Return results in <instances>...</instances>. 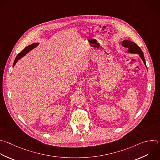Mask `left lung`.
Here are the masks:
<instances>
[{
  "label": "left lung",
  "instance_id": "8db88e82",
  "mask_svg": "<svg viewBox=\"0 0 160 160\" xmlns=\"http://www.w3.org/2000/svg\"><path fill=\"white\" fill-rule=\"evenodd\" d=\"M122 45L128 48V52H131V53H136V54H138L139 55V57H141V58L142 59V60L143 61L144 65L146 66V61L144 59V54L142 51V50L141 49L140 47L138 46L135 42H132V41H130L128 40H125L122 42Z\"/></svg>",
  "mask_w": 160,
  "mask_h": 160
}]
</instances>
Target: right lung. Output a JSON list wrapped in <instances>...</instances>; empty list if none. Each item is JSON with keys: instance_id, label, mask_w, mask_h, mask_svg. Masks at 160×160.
<instances>
[{"instance_id": "add662e5", "label": "right lung", "mask_w": 160, "mask_h": 160, "mask_svg": "<svg viewBox=\"0 0 160 160\" xmlns=\"http://www.w3.org/2000/svg\"><path fill=\"white\" fill-rule=\"evenodd\" d=\"M38 43H33V44H31V45H29V46L26 47L21 52H20L19 53V54L17 55L16 58H15V60H14V63H13V67H14V65H16V63L18 62V61L19 59H21L22 57H24L25 55H26L27 53H28L30 50H31V49H32L33 48H36V47L38 46Z\"/></svg>"}]
</instances>
